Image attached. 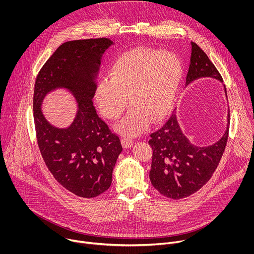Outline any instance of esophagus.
Returning a JSON list of instances; mask_svg holds the SVG:
<instances>
[{
	"mask_svg": "<svg viewBox=\"0 0 254 254\" xmlns=\"http://www.w3.org/2000/svg\"><path fill=\"white\" fill-rule=\"evenodd\" d=\"M122 143H123V147H124L125 149H127V148H130V147L132 146L133 141H132L131 138L124 136V137L122 138Z\"/></svg>",
	"mask_w": 254,
	"mask_h": 254,
	"instance_id": "34e87169",
	"label": "esophagus"
}]
</instances>
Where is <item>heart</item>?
<instances>
[{"instance_id": "b5f03b06", "label": "heart", "mask_w": 254, "mask_h": 254, "mask_svg": "<svg viewBox=\"0 0 254 254\" xmlns=\"http://www.w3.org/2000/svg\"><path fill=\"white\" fill-rule=\"evenodd\" d=\"M182 77L183 64L176 54L134 48L114 61L110 79L96 86L95 102L108 120L120 119L129 102L132 110L119 128L133 136L146 129L149 120L157 122L170 111Z\"/></svg>"}]
</instances>
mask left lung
Returning <instances> with one entry per match:
<instances>
[{
    "label": "left lung",
    "instance_id": "1",
    "mask_svg": "<svg viewBox=\"0 0 254 254\" xmlns=\"http://www.w3.org/2000/svg\"><path fill=\"white\" fill-rule=\"evenodd\" d=\"M191 44V63L186 84L201 77H213L222 81L219 71L206 53L196 43ZM228 131L229 125L218 141L208 147H197L184 135L173 113L160 129L150 134L149 143L153 150L150 171L152 185L163 196L175 200L186 198L200 190L210 180L222 158Z\"/></svg>",
    "mask_w": 254,
    "mask_h": 254
}]
</instances>
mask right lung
Listing matches in <instances>:
<instances>
[{
  "label": "right lung",
  "mask_w": 254,
  "mask_h": 254,
  "mask_svg": "<svg viewBox=\"0 0 254 254\" xmlns=\"http://www.w3.org/2000/svg\"><path fill=\"white\" fill-rule=\"evenodd\" d=\"M108 38L68 41L43 65L35 81L34 124L42 158L57 182L82 198H93L112 185L113 171L123 147L119 135L96 114L92 98L95 78ZM56 88H66L79 102L71 126L58 129L44 118L41 104Z\"/></svg>",
  "instance_id": "add662e5"
}]
</instances>
